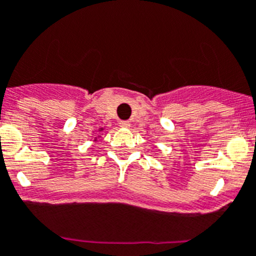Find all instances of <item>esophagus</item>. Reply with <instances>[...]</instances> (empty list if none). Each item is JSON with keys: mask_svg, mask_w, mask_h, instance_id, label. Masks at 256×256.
<instances>
[{"mask_svg": "<svg viewBox=\"0 0 256 256\" xmlns=\"http://www.w3.org/2000/svg\"><path fill=\"white\" fill-rule=\"evenodd\" d=\"M120 126H122V128H130V122L123 120V122H120Z\"/></svg>", "mask_w": 256, "mask_h": 256, "instance_id": "esophagus-1", "label": "esophagus"}]
</instances>
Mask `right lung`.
Instances as JSON below:
<instances>
[{
	"label": "right lung",
	"mask_w": 256,
	"mask_h": 256,
	"mask_svg": "<svg viewBox=\"0 0 256 256\" xmlns=\"http://www.w3.org/2000/svg\"><path fill=\"white\" fill-rule=\"evenodd\" d=\"M102 130H104V128H99V132H102ZM99 137H102V136H98V137H95L94 138V140H98V138Z\"/></svg>",
	"instance_id": "1"
}]
</instances>
